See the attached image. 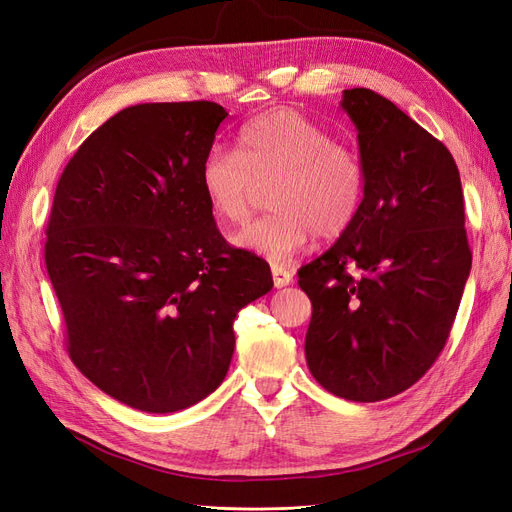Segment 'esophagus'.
<instances>
[{"label":"esophagus","instance_id":"obj_1","mask_svg":"<svg viewBox=\"0 0 512 512\" xmlns=\"http://www.w3.org/2000/svg\"><path fill=\"white\" fill-rule=\"evenodd\" d=\"M271 273H273V286L275 288H284L292 282V271L286 269L284 265H273Z\"/></svg>","mask_w":512,"mask_h":512}]
</instances>
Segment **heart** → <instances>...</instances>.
<instances>
[{"label": "heart", "mask_w": 512, "mask_h": 512, "mask_svg": "<svg viewBox=\"0 0 512 512\" xmlns=\"http://www.w3.org/2000/svg\"><path fill=\"white\" fill-rule=\"evenodd\" d=\"M275 213L243 226L232 243L269 260H286L318 239L333 241L359 218L367 173L359 151L294 108H273L237 132V151L215 145L198 170L211 211L243 222L256 183L273 181Z\"/></svg>", "instance_id": "b5f03b06"}]
</instances>
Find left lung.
Here are the masks:
<instances>
[{"label":"left lung","instance_id":"left-lung-1","mask_svg":"<svg viewBox=\"0 0 512 512\" xmlns=\"http://www.w3.org/2000/svg\"><path fill=\"white\" fill-rule=\"evenodd\" d=\"M367 190L359 218L299 269L305 359L329 393L382 401L436 363L472 269L457 164L391 100L346 89Z\"/></svg>","mask_w":512,"mask_h":512}]
</instances>
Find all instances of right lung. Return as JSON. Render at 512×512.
<instances>
[{"mask_svg":"<svg viewBox=\"0 0 512 512\" xmlns=\"http://www.w3.org/2000/svg\"><path fill=\"white\" fill-rule=\"evenodd\" d=\"M220 104L128 106L59 177L44 262L81 374L130 408H190L222 384L239 309L273 288L262 258L226 243L198 170Z\"/></svg>","mask_w":512,"mask_h":512,"instance_id":"obj_1","label":"right lung"}]
</instances>
